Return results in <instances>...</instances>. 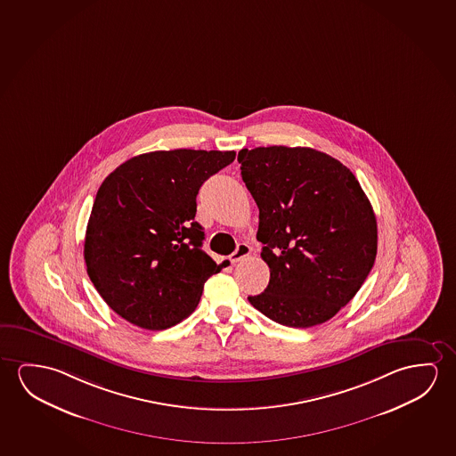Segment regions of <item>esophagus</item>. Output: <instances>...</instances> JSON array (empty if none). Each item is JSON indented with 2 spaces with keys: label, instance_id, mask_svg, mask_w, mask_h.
<instances>
[{
  "label": "esophagus",
  "instance_id": "obj_1",
  "mask_svg": "<svg viewBox=\"0 0 456 456\" xmlns=\"http://www.w3.org/2000/svg\"><path fill=\"white\" fill-rule=\"evenodd\" d=\"M249 254H251V246L248 245V243H239L237 249L231 254V262L232 264H237L240 260L248 257Z\"/></svg>",
  "mask_w": 456,
  "mask_h": 456
}]
</instances>
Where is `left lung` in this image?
Listing matches in <instances>:
<instances>
[{
  "label": "left lung",
  "instance_id": "obj_1",
  "mask_svg": "<svg viewBox=\"0 0 456 456\" xmlns=\"http://www.w3.org/2000/svg\"><path fill=\"white\" fill-rule=\"evenodd\" d=\"M241 178L259 207L270 282L248 297L274 322L309 329L346 306L371 272L378 223L349 168L305 147L243 148Z\"/></svg>",
  "mask_w": 456,
  "mask_h": 456
}]
</instances>
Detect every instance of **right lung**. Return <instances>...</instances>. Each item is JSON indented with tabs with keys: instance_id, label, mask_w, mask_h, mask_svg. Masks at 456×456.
<instances>
[{
	"instance_id": "obj_1",
	"label": "right lung",
	"mask_w": 456,
	"mask_h": 456,
	"mask_svg": "<svg viewBox=\"0 0 456 456\" xmlns=\"http://www.w3.org/2000/svg\"><path fill=\"white\" fill-rule=\"evenodd\" d=\"M235 151L170 150L134 156L99 188L85 233L86 273L110 308L141 329L174 327L219 273L194 221L205 180Z\"/></svg>"
}]
</instances>
